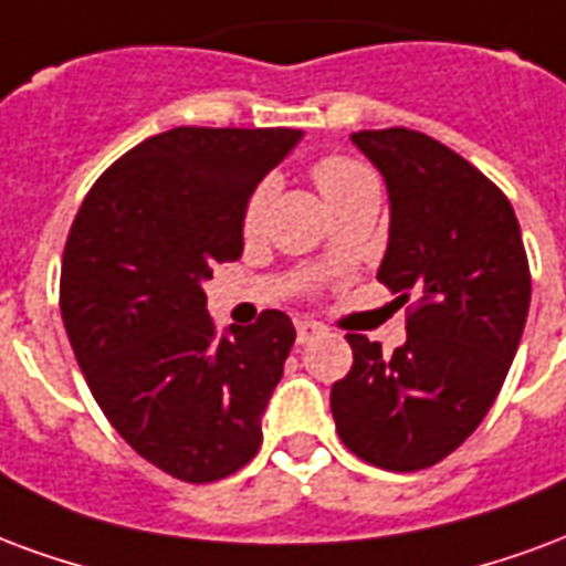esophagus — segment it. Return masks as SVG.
<instances>
[{
	"mask_svg": "<svg viewBox=\"0 0 566 566\" xmlns=\"http://www.w3.org/2000/svg\"><path fill=\"white\" fill-rule=\"evenodd\" d=\"M295 332H298V344H311L313 337L325 334V328L319 323H311V319H301V323H295Z\"/></svg>",
	"mask_w": 566,
	"mask_h": 566,
	"instance_id": "1",
	"label": "esophagus"
}]
</instances>
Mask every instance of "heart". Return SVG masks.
<instances>
[{"instance_id": "heart-1", "label": "heart", "mask_w": 566, "mask_h": 566, "mask_svg": "<svg viewBox=\"0 0 566 566\" xmlns=\"http://www.w3.org/2000/svg\"><path fill=\"white\" fill-rule=\"evenodd\" d=\"M313 180H316V187H319V192H323L325 201H328L332 208H337L346 198L365 192V189H379L374 171L365 168L361 163H356V159H346V156H323V159H316V163H313ZM271 198H274V180H259V184L250 189V196H247L241 210L243 232H259V226L265 220V210L268 205H271Z\"/></svg>"}]
</instances>
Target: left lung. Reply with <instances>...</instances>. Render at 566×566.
<instances>
[{
	"mask_svg": "<svg viewBox=\"0 0 566 566\" xmlns=\"http://www.w3.org/2000/svg\"><path fill=\"white\" fill-rule=\"evenodd\" d=\"M389 187V247L377 280L407 307V344L391 356L346 334L353 368L332 386L349 452L413 473L468 440L513 365L531 304V268L510 198L431 135L353 132Z\"/></svg>",
	"mask_w": 566,
	"mask_h": 566,
	"instance_id": "left-lung-1",
	"label": "left lung"
}]
</instances>
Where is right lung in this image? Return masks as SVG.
Wrapping results in <instances>:
<instances>
[{
    "label": "right lung",
    "instance_id": "right-lung-1",
    "mask_svg": "<svg viewBox=\"0 0 566 566\" xmlns=\"http://www.w3.org/2000/svg\"><path fill=\"white\" fill-rule=\"evenodd\" d=\"M301 129L177 126L123 153L65 241L60 311L117 434L175 480L232 476L295 344L286 313L217 334L201 280L243 253L241 210Z\"/></svg>",
    "mask_w": 566,
    "mask_h": 566
}]
</instances>
